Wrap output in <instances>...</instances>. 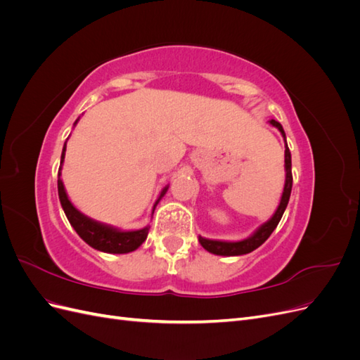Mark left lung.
Instances as JSON below:
<instances>
[{"label":"left lung","mask_w":360,"mask_h":360,"mask_svg":"<svg viewBox=\"0 0 360 360\" xmlns=\"http://www.w3.org/2000/svg\"><path fill=\"white\" fill-rule=\"evenodd\" d=\"M270 124L275 126L281 132L282 138L285 139V132L279 122H276V120H270ZM291 188H292L291 153H290V148L287 146V139H285V184H284V192H282L279 205H278L276 212L274 213V216H271L267 222L258 226L252 236H249L248 238H243V240L222 242V240H212V238H204L200 236L198 240H200L201 246L214 255H224V257H236V255H245V254L252 252V250H255L258 246H261L267 240L270 234L274 233V230L278 226L281 217H282V214H284V212L287 209V204L290 201Z\"/></svg>","instance_id":"1"}]
</instances>
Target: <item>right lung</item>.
I'll return each instance as SVG.
<instances>
[{
	"mask_svg": "<svg viewBox=\"0 0 360 360\" xmlns=\"http://www.w3.org/2000/svg\"><path fill=\"white\" fill-rule=\"evenodd\" d=\"M78 120L75 122V126H76V123H78ZM66 143H64V147H63L60 169H58V197H60L63 210H64V213H66L70 225L73 226V230L78 233V236L86 245H90L91 248H94L97 250H102V252H106V254H127V252H132V250L138 249L146 242V238L148 236V230H150L148 225L141 228V230L123 231V230H118V228H115V226L91 219V217L81 213L72 204V201L69 200L68 193H66V189H64L63 180H61V165L64 162V156H66ZM168 188L169 186H165L162 189L159 198L156 200V202L153 205V212H151V214L155 213L156 205L159 204L163 195L167 193Z\"/></svg>",
	"mask_w": 360,
	"mask_h": 360,
	"instance_id": "add662e5",
	"label": "right lung"
}]
</instances>
